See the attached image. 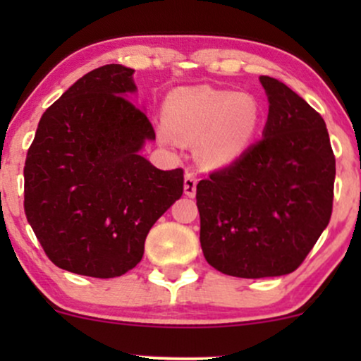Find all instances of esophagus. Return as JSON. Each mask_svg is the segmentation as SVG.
I'll return each mask as SVG.
<instances>
[{
  "label": "esophagus",
  "instance_id": "obj_1",
  "mask_svg": "<svg viewBox=\"0 0 361 361\" xmlns=\"http://www.w3.org/2000/svg\"><path fill=\"white\" fill-rule=\"evenodd\" d=\"M197 193V176L193 173H186L185 175V195L186 197H195Z\"/></svg>",
  "mask_w": 361,
  "mask_h": 361
}]
</instances>
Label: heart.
<instances>
[{"instance_id": "b5f03b06", "label": "heart", "mask_w": 361, "mask_h": 361, "mask_svg": "<svg viewBox=\"0 0 361 361\" xmlns=\"http://www.w3.org/2000/svg\"><path fill=\"white\" fill-rule=\"evenodd\" d=\"M261 117L259 102L250 93L212 86L178 88L164 103L157 134L164 144L198 140V159L207 166H222L250 147Z\"/></svg>"}]
</instances>
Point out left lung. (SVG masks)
<instances>
[{"label": "left lung", "instance_id": "obj_1", "mask_svg": "<svg viewBox=\"0 0 361 361\" xmlns=\"http://www.w3.org/2000/svg\"><path fill=\"white\" fill-rule=\"evenodd\" d=\"M259 81L270 102L264 137L197 185L205 259L239 279L295 271L333 214L336 159L324 120L281 81Z\"/></svg>", "mask_w": 361, "mask_h": 361}]
</instances>
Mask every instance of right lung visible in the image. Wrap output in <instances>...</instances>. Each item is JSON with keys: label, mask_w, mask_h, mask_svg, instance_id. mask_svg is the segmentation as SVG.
<instances>
[{"label": "right lung", "mask_w": 361, "mask_h": 361, "mask_svg": "<svg viewBox=\"0 0 361 361\" xmlns=\"http://www.w3.org/2000/svg\"><path fill=\"white\" fill-rule=\"evenodd\" d=\"M134 69L106 64L44 111L25 159V215L56 267L115 279L135 267L154 222L183 195V169L139 154L156 139L127 98Z\"/></svg>", "instance_id": "right-lung-1"}]
</instances>
